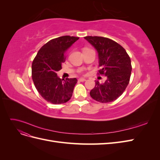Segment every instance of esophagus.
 Masks as SVG:
<instances>
[{"label": "esophagus", "instance_id": "34e87169", "mask_svg": "<svg viewBox=\"0 0 160 160\" xmlns=\"http://www.w3.org/2000/svg\"><path fill=\"white\" fill-rule=\"evenodd\" d=\"M85 81H86V79H85V78H79V81H81V82H83Z\"/></svg>", "mask_w": 160, "mask_h": 160}]
</instances>
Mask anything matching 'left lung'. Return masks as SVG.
Wrapping results in <instances>:
<instances>
[{
	"label": "left lung",
	"instance_id": "left-lung-1",
	"mask_svg": "<svg viewBox=\"0 0 160 160\" xmlns=\"http://www.w3.org/2000/svg\"><path fill=\"white\" fill-rule=\"evenodd\" d=\"M98 51L99 73L105 75L104 83L95 82L90 91L92 98L100 103H109L122 95L129 84L132 64L126 51L118 42L103 37H84Z\"/></svg>",
	"mask_w": 160,
	"mask_h": 160
}]
</instances>
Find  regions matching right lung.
Returning a JSON list of instances; mask_svg holds the SVG:
<instances>
[{
	"label": "right lung",
	"instance_id": "add662e5",
	"mask_svg": "<svg viewBox=\"0 0 160 160\" xmlns=\"http://www.w3.org/2000/svg\"><path fill=\"white\" fill-rule=\"evenodd\" d=\"M79 38L66 35L52 39L41 48L32 61L33 83L42 98L48 102L64 103L72 97L77 79H61L57 72L62 69L66 51Z\"/></svg>",
	"mask_w": 160,
	"mask_h": 160
}]
</instances>
